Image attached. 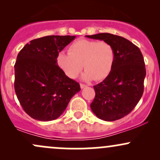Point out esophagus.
Listing matches in <instances>:
<instances>
[{"label": "esophagus", "instance_id": "esophagus-1", "mask_svg": "<svg viewBox=\"0 0 160 160\" xmlns=\"http://www.w3.org/2000/svg\"><path fill=\"white\" fill-rule=\"evenodd\" d=\"M86 85H85V84H82V83H80V88H81V89H83V88H85V87H86Z\"/></svg>", "mask_w": 160, "mask_h": 160}]
</instances>
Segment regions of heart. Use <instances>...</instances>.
Returning <instances> with one entry per match:
<instances>
[{"instance_id":"heart-1","label":"heart","mask_w":160,"mask_h":160,"mask_svg":"<svg viewBox=\"0 0 160 160\" xmlns=\"http://www.w3.org/2000/svg\"><path fill=\"white\" fill-rule=\"evenodd\" d=\"M70 52L62 51L57 57V63L66 76L76 78L82 68L84 80H103L111 72L115 53L110 43L104 41L80 40L69 48Z\"/></svg>"}]
</instances>
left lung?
Returning <instances> with one entry per match:
<instances>
[{"instance_id": "8db88e82", "label": "left lung", "mask_w": 160, "mask_h": 160, "mask_svg": "<svg viewBox=\"0 0 160 160\" xmlns=\"http://www.w3.org/2000/svg\"><path fill=\"white\" fill-rule=\"evenodd\" d=\"M86 37L110 43L115 53L111 72L94 86L95 97L90 104L92 111L102 120H120L132 111L143 95L146 69L142 53L122 37L109 33Z\"/></svg>"}]
</instances>
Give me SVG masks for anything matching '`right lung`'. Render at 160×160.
<instances>
[{"label":"right lung","mask_w":160,"mask_h":160,"mask_svg":"<svg viewBox=\"0 0 160 160\" xmlns=\"http://www.w3.org/2000/svg\"><path fill=\"white\" fill-rule=\"evenodd\" d=\"M76 36H46L31 40L21 49L14 66V87L23 110L40 121L58 118L80 84L65 75L57 57Z\"/></svg>","instance_id":"obj_1"}]
</instances>
